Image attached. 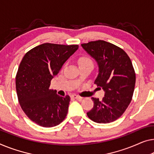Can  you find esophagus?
Masks as SVG:
<instances>
[{"instance_id":"esophagus-1","label":"esophagus","mask_w":154,"mask_h":154,"mask_svg":"<svg viewBox=\"0 0 154 154\" xmlns=\"http://www.w3.org/2000/svg\"><path fill=\"white\" fill-rule=\"evenodd\" d=\"M71 97H72V98H74V99L78 100H82V98H83V97H80V96H79V95H71Z\"/></svg>"}]
</instances>
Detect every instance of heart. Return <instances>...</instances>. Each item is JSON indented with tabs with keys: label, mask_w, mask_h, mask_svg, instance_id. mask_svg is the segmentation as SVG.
I'll use <instances>...</instances> for the list:
<instances>
[{
	"label": "heart",
	"mask_w": 154,
	"mask_h": 154,
	"mask_svg": "<svg viewBox=\"0 0 154 154\" xmlns=\"http://www.w3.org/2000/svg\"><path fill=\"white\" fill-rule=\"evenodd\" d=\"M78 62H79V66L86 65V64H93V61L88 56H82L79 57V59H78Z\"/></svg>",
	"instance_id": "1"
}]
</instances>
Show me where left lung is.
Returning <instances> with one entry per match:
<instances>
[{"label":"left lung","mask_w":154,"mask_h":154,"mask_svg":"<svg viewBox=\"0 0 154 154\" xmlns=\"http://www.w3.org/2000/svg\"><path fill=\"white\" fill-rule=\"evenodd\" d=\"M97 61L99 73L95 84L104 91L102 100L92 97L94 105L87 113L97 123H110L118 119L129 105L136 84V73L128 54L111 43L98 40L82 44Z\"/></svg>","instance_id":"1"}]
</instances>
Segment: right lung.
Returning <instances> with one entry per match:
<instances>
[{
	"mask_svg": "<svg viewBox=\"0 0 154 154\" xmlns=\"http://www.w3.org/2000/svg\"><path fill=\"white\" fill-rule=\"evenodd\" d=\"M78 45L45 43L25 54L16 76V89L20 107L30 120L43 127L58 125L66 118L70 98L50 89V82Z\"/></svg>",
	"mask_w": 154,
	"mask_h": 154,
	"instance_id": "1",
	"label": "right lung"
}]
</instances>
